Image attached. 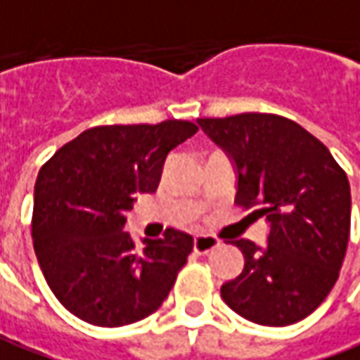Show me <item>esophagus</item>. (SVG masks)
<instances>
[{
	"mask_svg": "<svg viewBox=\"0 0 360 360\" xmlns=\"http://www.w3.org/2000/svg\"><path fill=\"white\" fill-rule=\"evenodd\" d=\"M217 247L219 239L217 237H211V235H197V237L193 239V249H195V253L199 255H207L209 251L217 249Z\"/></svg>",
	"mask_w": 360,
	"mask_h": 360,
	"instance_id": "obj_1",
	"label": "esophagus"
}]
</instances>
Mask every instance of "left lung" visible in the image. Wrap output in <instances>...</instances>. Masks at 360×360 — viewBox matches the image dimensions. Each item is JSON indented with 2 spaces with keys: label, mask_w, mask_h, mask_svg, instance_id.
<instances>
[{
  "label": "left lung",
  "mask_w": 360,
  "mask_h": 360,
  "mask_svg": "<svg viewBox=\"0 0 360 360\" xmlns=\"http://www.w3.org/2000/svg\"><path fill=\"white\" fill-rule=\"evenodd\" d=\"M237 171L235 203L269 221L265 245L237 239L245 266L221 287L237 315L266 327L301 321L339 279L351 233L347 173L291 119L241 113L197 119Z\"/></svg>",
  "instance_id": "8db88e82"
}]
</instances>
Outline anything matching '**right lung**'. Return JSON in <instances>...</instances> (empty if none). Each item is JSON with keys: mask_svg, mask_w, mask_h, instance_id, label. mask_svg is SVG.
<instances>
[{"mask_svg": "<svg viewBox=\"0 0 360 360\" xmlns=\"http://www.w3.org/2000/svg\"><path fill=\"white\" fill-rule=\"evenodd\" d=\"M197 125H101L65 143L35 181L32 237L44 277L59 303L97 327H123L155 313L193 251V237L163 239L127 231L137 193H153L169 151Z\"/></svg>", "mask_w": 360, "mask_h": 360, "instance_id": "1", "label": "right lung"}]
</instances>
